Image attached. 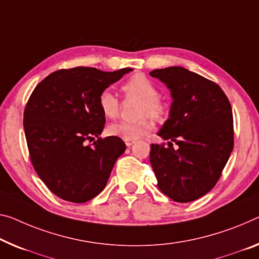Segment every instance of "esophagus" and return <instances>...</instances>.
<instances>
[{"instance_id":"esophagus-1","label":"esophagus","mask_w":259,"mask_h":259,"mask_svg":"<svg viewBox=\"0 0 259 259\" xmlns=\"http://www.w3.org/2000/svg\"><path fill=\"white\" fill-rule=\"evenodd\" d=\"M134 142H135V140H127V141H126V146H127V147H131V146L133 145Z\"/></svg>"}]
</instances>
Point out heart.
<instances>
[{
  "label": "heart",
  "instance_id": "obj_1",
  "mask_svg": "<svg viewBox=\"0 0 259 259\" xmlns=\"http://www.w3.org/2000/svg\"><path fill=\"white\" fill-rule=\"evenodd\" d=\"M126 96L140 99L139 114L142 116L135 121H118L107 127V133L124 140H134L142 137L153 128L152 118H161L165 112V105L158 98L156 85L142 74H135L121 85ZM98 106L106 118H116L120 109V103L116 95L110 90H103L98 97Z\"/></svg>",
  "mask_w": 259,
  "mask_h": 259
}]
</instances>
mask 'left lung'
<instances>
[{"instance_id":"left-lung-1","label":"left lung","mask_w":259,"mask_h":259,"mask_svg":"<svg viewBox=\"0 0 259 259\" xmlns=\"http://www.w3.org/2000/svg\"><path fill=\"white\" fill-rule=\"evenodd\" d=\"M171 91L170 117L160 135L175 142L150 146L149 161L157 186L177 202H190L212 190L234 147L233 112L220 87L201 75L168 67L149 73Z\"/></svg>"}]
</instances>
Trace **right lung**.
Here are the masks:
<instances>
[{
    "label": "right lung",
    "instance_id": "1",
    "mask_svg": "<svg viewBox=\"0 0 259 259\" xmlns=\"http://www.w3.org/2000/svg\"><path fill=\"white\" fill-rule=\"evenodd\" d=\"M131 70L60 69L44 78L31 94L23 120L30 160L57 197L82 204L105 188L126 145L120 138L99 137L105 116L98 97ZM95 137L98 140L88 145Z\"/></svg>",
    "mask_w": 259,
    "mask_h": 259
}]
</instances>
